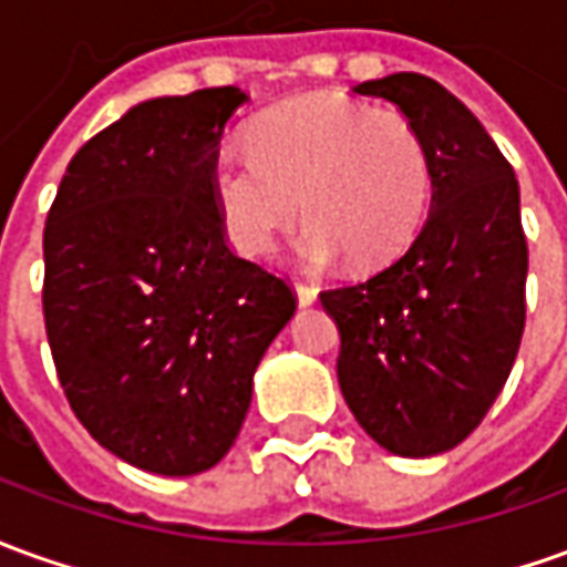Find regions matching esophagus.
I'll return each instance as SVG.
<instances>
[{
  "label": "esophagus",
  "instance_id": "34e87169",
  "mask_svg": "<svg viewBox=\"0 0 567 567\" xmlns=\"http://www.w3.org/2000/svg\"><path fill=\"white\" fill-rule=\"evenodd\" d=\"M296 299H299V306H315V302H318V287H311V284H296Z\"/></svg>",
  "mask_w": 567,
  "mask_h": 567
}]
</instances>
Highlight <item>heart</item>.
I'll return each mask as SVG.
<instances>
[{
  "instance_id": "1",
  "label": "heart",
  "mask_w": 567,
  "mask_h": 567,
  "mask_svg": "<svg viewBox=\"0 0 567 567\" xmlns=\"http://www.w3.org/2000/svg\"><path fill=\"white\" fill-rule=\"evenodd\" d=\"M209 187L225 234L244 256H265L302 209L299 252L308 265L351 252L358 265L380 268L423 228L432 157L404 113L306 95L261 113L249 147H218Z\"/></svg>"
}]
</instances>
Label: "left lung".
Masks as SVG:
<instances>
[{
	"instance_id": "left-lung-1",
	"label": "left lung",
	"mask_w": 567,
	"mask_h": 567,
	"mask_svg": "<svg viewBox=\"0 0 567 567\" xmlns=\"http://www.w3.org/2000/svg\"><path fill=\"white\" fill-rule=\"evenodd\" d=\"M395 104L432 157L423 231L364 284L321 292L346 404L389 454L435 456L497 401L525 330L528 244L513 166L475 113L420 73L354 85Z\"/></svg>"
}]
</instances>
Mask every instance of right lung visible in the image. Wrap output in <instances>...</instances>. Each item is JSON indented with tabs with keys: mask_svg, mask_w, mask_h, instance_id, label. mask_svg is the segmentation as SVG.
Segmentation results:
<instances>
[{
	"mask_svg": "<svg viewBox=\"0 0 567 567\" xmlns=\"http://www.w3.org/2000/svg\"><path fill=\"white\" fill-rule=\"evenodd\" d=\"M249 95L151 97L70 159L45 234L42 311L58 380L89 435L157 475L216 466L292 290L234 256L209 163Z\"/></svg>",
	"mask_w": 567,
	"mask_h": 567,
	"instance_id": "1",
	"label": "right lung"
}]
</instances>
